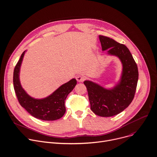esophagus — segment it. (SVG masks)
Wrapping results in <instances>:
<instances>
[{"label":"esophagus","instance_id":"34e87169","mask_svg":"<svg viewBox=\"0 0 157 157\" xmlns=\"http://www.w3.org/2000/svg\"><path fill=\"white\" fill-rule=\"evenodd\" d=\"M76 79H77V82H83L85 80V77L83 75H78V76H77Z\"/></svg>","mask_w":157,"mask_h":157}]
</instances>
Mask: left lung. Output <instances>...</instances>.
<instances>
[{"mask_svg":"<svg viewBox=\"0 0 157 157\" xmlns=\"http://www.w3.org/2000/svg\"><path fill=\"white\" fill-rule=\"evenodd\" d=\"M102 50L110 48L109 53L117 56L123 65V72L120 83L111 90L85 81L87 89L92 111L96 115L109 117L124 111L132 101L138 78L137 65L128 48L124 44L103 36H99Z\"/></svg>","mask_w":157,"mask_h":157,"instance_id":"obj_1","label":"left lung"}]
</instances>
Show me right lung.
<instances>
[{"instance_id":"1","label":"right lung","mask_w":157,"mask_h":157,"mask_svg":"<svg viewBox=\"0 0 157 157\" xmlns=\"http://www.w3.org/2000/svg\"><path fill=\"white\" fill-rule=\"evenodd\" d=\"M24 54L25 51L14 68L13 76V88L19 103L31 115L38 119L52 121L60 118L66 110L65 100L74 89L77 80H71L45 98L37 100L30 97L22 88L19 81L20 67Z\"/></svg>"}]
</instances>
